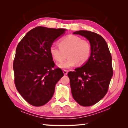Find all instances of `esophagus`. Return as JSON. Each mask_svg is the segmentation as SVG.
I'll use <instances>...</instances> for the list:
<instances>
[{"label":"esophagus","mask_w":128,"mask_h":128,"mask_svg":"<svg viewBox=\"0 0 128 128\" xmlns=\"http://www.w3.org/2000/svg\"><path fill=\"white\" fill-rule=\"evenodd\" d=\"M68 71L67 70H65V69H64L63 70V73L65 75H66L67 74H68Z\"/></svg>","instance_id":"esophagus-1"}]
</instances>
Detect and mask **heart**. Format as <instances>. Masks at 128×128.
Returning <instances> with one entry per match:
<instances>
[{"instance_id": "1", "label": "heart", "mask_w": 128, "mask_h": 128, "mask_svg": "<svg viewBox=\"0 0 128 128\" xmlns=\"http://www.w3.org/2000/svg\"><path fill=\"white\" fill-rule=\"evenodd\" d=\"M91 51V44L88 40L72 34L62 38L59 41V45L52 44L50 47L51 56L58 62L64 61L68 54V59L59 64L62 68H71L77 62L79 65L86 63L89 59Z\"/></svg>"}]
</instances>
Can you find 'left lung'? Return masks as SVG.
<instances>
[{
	"label": "left lung",
	"instance_id": "obj_1",
	"mask_svg": "<svg viewBox=\"0 0 128 128\" xmlns=\"http://www.w3.org/2000/svg\"><path fill=\"white\" fill-rule=\"evenodd\" d=\"M73 34L87 38L92 51L84 66L68 72L71 92L80 105L91 106L100 100L108 92L113 76L111 54L107 42L99 34L88 30H80Z\"/></svg>",
	"mask_w": 128,
	"mask_h": 128
}]
</instances>
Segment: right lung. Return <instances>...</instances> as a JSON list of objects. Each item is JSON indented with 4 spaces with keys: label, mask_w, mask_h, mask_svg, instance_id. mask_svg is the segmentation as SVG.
<instances>
[{
    "label": "right lung",
    "mask_w": 128,
    "mask_h": 128,
    "mask_svg": "<svg viewBox=\"0 0 128 128\" xmlns=\"http://www.w3.org/2000/svg\"><path fill=\"white\" fill-rule=\"evenodd\" d=\"M64 29L36 27L17 45L13 64L14 84L25 100L33 106H42L52 97L56 83L64 76L55 64L50 47Z\"/></svg>",
    "instance_id": "1"
}]
</instances>
